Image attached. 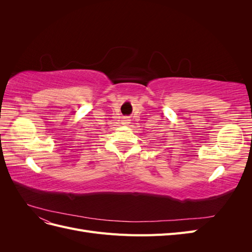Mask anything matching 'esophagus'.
I'll list each match as a JSON object with an SVG mask.
<instances>
[{"label":"esophagus","instance_id":"obj_1","mask_svg":"<svg viewBox=\"0 0 252 252\" xmlns=\"http://www.w3.org/2000/svg\"><path fill=\"white\" fill-rule=\"evenodd\" d=\"M127 121H128V120H125V122H127Z\"/></svg>","mask_w":252,"mask_h":252}]
</instances>
